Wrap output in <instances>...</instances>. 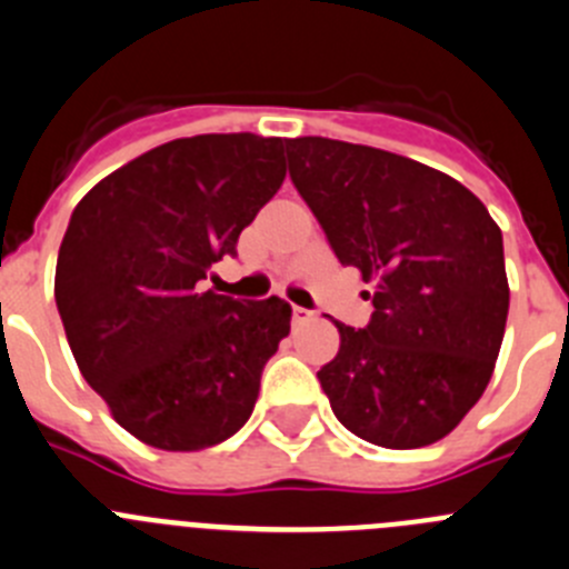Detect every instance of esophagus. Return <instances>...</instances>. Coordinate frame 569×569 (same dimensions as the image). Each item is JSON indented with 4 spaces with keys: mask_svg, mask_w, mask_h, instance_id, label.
I'll use <instances>...</instances> for the list:
<instances>
[{
    "mask_svg": "<svg viewBox=\"0 0 569 569\" xmlns=\"http://www.w3.org/2000/svg\"><path fill=\"white\" fill-rule=\"evenodd\" d=\"M311 320V311L309 309H300V306H291V322L295 326H303V322Z\"/></svg>",
    "mask_w": 569,
    "mask_h": 569,
    "instance_id": "esophagus-1",
    "label": "esophagus"
}]
</instances>
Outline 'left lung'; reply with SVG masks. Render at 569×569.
<instances>
[{
    "label": "left lung",
    "instance_id": "1",
    "mask_svg": "<svg viewBox=\"0 0 569 569\" xmlns=\"http://www.w3.org/2000/svg\"><path fill=\"white\" fill-rule=\"evenodd\" d=\"M289 176L337 260L373 286L366 329L337 322L317 371L335 417L380 448L448 437L493 377L510 286L501 229L445 172L331 138L286 141Z\"/></svg>",
    "mask_w": 569,
    "mask_h": 569
}]
</instances>
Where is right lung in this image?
Instances as JSON below:
<instances>
[{"label":"right lung","instance_id":"right-lung-1","mask_svg":"<svg viewBox=\"0 0 569 569\" xmlns=\"http://www.w3.org/2000/svg\"><path fill=\"white\" fill-rule=\"evenodd\" d=\"M283 178V138H176L73 209L56 306L81 377L144 445L212 448L252 417L291 306L240 303L203 280Z\"/></svg>","mask_w":569,"mask_h":569}]
</instances>
